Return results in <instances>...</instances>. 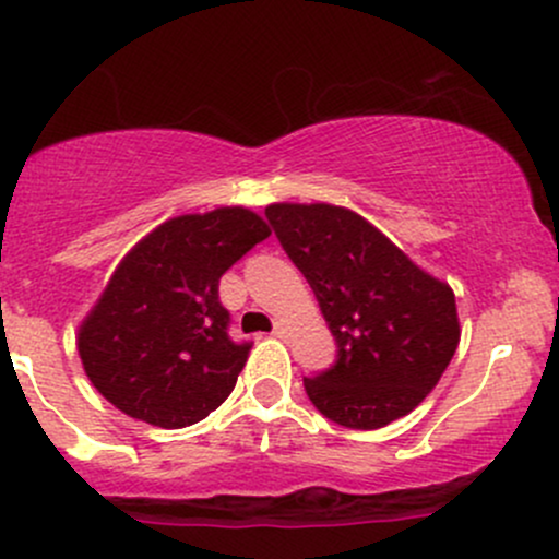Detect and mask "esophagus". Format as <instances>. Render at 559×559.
<instances>
[{
	"label": "esophagus",
	"instance_id": "obj_1",
	"mask_svg": "<svg viewBox=\"0 0 559 559\" xmlns=\"http://www.w3.org/2000/svg\"><path fill=\"white\" fill-rule=\"evenodd\" d=\"M273 337L286 340V337H289V329H286L284 324H275V329H273Z\"/></svg>",
	"mask_w": 559,
	"mask_h": 559
}]
</instances>
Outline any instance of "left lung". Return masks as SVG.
<instances>
[{
    "label": "left lung",
    "mask_w": 559,
    "mask_h": 559,
    "mask_svg": "<svg viewBox=\"0 0 559 559\" xmlns=\"http://www.w3.org/2000/svg\"><path fill=\"white\" fill-rule=\"evenodd\" d=\"M264 216L337 343L332 367L302 380L313 407L358 431L413 413L461 340L450 286L343 205L273 203Z\"/></svg>",
    "instance_id": "obj_1"
}]
</instances>
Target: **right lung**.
Listing matches in <instances>:
<instances>
[{"mask_svg":"<svg viewBox=\"0 0 559 559\" xmlns=\"http://www.w3.org/2000/svg\"><path fill=\"white\" fill-rule=\"evenodd\" d=\"M267 235L254 211L225 205L174 216L139 240L78 334L96 391L160 428H185L214 413L251 350L227 334L219 278Z\"/></svg>","mask_w":559,"mask_h":559,"instance_id":"1","label":"right lung"}]
</instances>
